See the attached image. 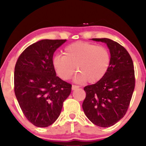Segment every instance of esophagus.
Here are the masks:
<instances>
[{"instance_id":"esophagus-1","label":"esophagus","mask_w":146,"mask_h":146,"mask_svg":"<svg viewBox=\"0 0 146 146\" xmlns=\"http://www.w3.org/2000/svg\"><path fill=\"white\" fill-rule=\"evenodd\" d=\"M79 88V86H77V85H72V90H76Z\"/></svg>"}]
</instances>
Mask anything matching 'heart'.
<instances>
[{
    "mask_svg": "<svg viewBox=\"0 0 146 146\" xmlns=\"http://www.w3.org/2000/svg\"><path fill=\"white\" fill-rule=\"evenodd\" d=\"M110 60V53L107 48L78 42L65 47L64 56L53 57L52 63L57 74L63 80H70L77 71L75 82L88 81L93 84L98 82L106 74Z\"/></svg>",
    "mask_w": 146,
    "mask_h": 146,
    "instance_id": "1",
    "label": "heart"
}]
</instances>
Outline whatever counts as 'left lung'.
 Instances as JSON below:
<instances>
[{
  "label": "left lung",
  "instance_id": "1",
  "mask_svg": "<svg viewBox=\"0 0 146 146\" xmlns=\"http://www.w3.org/2000/svg\"><path fill=\"white\" fill-rule=\"evenodd\" d=\"M102 42L110 50V66L106 74L94 84L84 88L86 98L82 108L92 123L110 127L126 113L135 86L133 62L127 50L108 38H93Z\"/></svg>",
  "mask_w": 146,
  "mask_h": 146
}]
</instances>
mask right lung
Here are the masks:
<instances>
[{
	"label": "right lung",
	"instance_id": "obj_1",
	"mask_svg": "<svg viewBox=\"0 0 146 146\" xmlns=\"http://www.w3.org/2000/svg\"><path fill=\"white\" fill-rule=\"evenodd\" d=\"M66 40H42L21 53L14 69V92L26 118L37 127L56 121L72 85L56 76L54 52Z\"/></svg>",
	"mask_w": 146,
	"mask_h": 146
}]
</instances>
